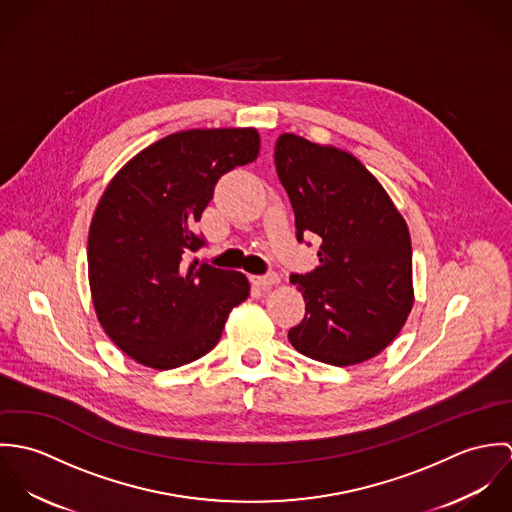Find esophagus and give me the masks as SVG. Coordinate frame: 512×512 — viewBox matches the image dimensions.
I'll use <instances>...</instances> for the list:
<instances>
[{"mask_svg":"<svg viewBox=\"0 0 512 512\" xmlns=\"http://www.w3.org/2000/svg\"><path fill=\"white\" fill-rule=\"evenodd\" d=\"M254 284L258 286V288H262V290H270V288H274V286H278L280 284V276L278 274H266V276H256L254 278Z\"/></svg>","mask_w":512,"mask_h":512,"instance_id":"esophagus-1","label":"esophagus"}]
</instances>
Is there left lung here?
Returning <instances> with one entry per match:
<instances>
[{"label":"left lung","mask_w":512,"mask_h":512,"mask_svg":"<svg viewBox=\"0 0 512 512\" xmlns=\"http://www.w3.org/2000/svg\"><path fill=\"white\" fill-rule=\"evenodd\" d=\"M276 169L292 201L297 240L309 232L321 238L319 266L292 276L305 317L288 339L319 363H365L396 339L414 305L408 224L347 149L282 134Z\"/></svg>","instance_id":"obj_1"}]
</instances>
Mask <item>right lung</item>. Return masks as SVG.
Instances as JSON below:
<instances>
[{"mask_svg": "<svg viewBox=\"0 0 512 512\" xmlns=\"http://www.w3.org/2000/svg\"><path fill=\"white\" fill-rule=\"evenodd\" d=\"M256 128H195L136 153L104 189L88 230L92 305L112 343L140 365L169 370L219 343L250 295L242 272L185 264L203 246L195 224L220 175L254 161Z\"/></svg>", "mask_w": 512, "mask_h": 512, "instance_id": "obj_1", "label": "right lung"}]
</instances>
